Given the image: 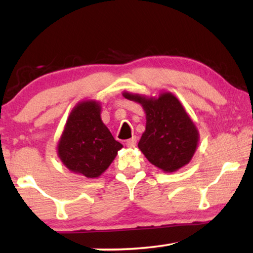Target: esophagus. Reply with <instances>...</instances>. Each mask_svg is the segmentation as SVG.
<instances>
[{"label": "esophagus", "instance_id": "esophagus-1", "mask_svg": "<svg viewBox=\"0 0 253 253\" xmlns=\"http://www.w3.org/2000/svg\"><path fill=\"white\" fill-rule=\"evenodd\" d=\"M136 144H137V138H136V137L130 138V139H127V140L126 141V147H129V148H133L134 146H136Z\"/></svg>", "mask_w": 253, "mask_h": 253}]
</instances>
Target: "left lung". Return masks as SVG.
<instances>
[{
  "label": "left lung",
  "mask_w": 253,
  "mask_h": 253,
  "mask_svg": "<svg viewBox=\"0 0 253 253\" xmlns=\"http://www.w3.org/2000/svg\"><path fill=\"white\" fill-rule=\"evenodd\" d=\"M122 95L144 109L146 126L138 148L152 165L164 172H175L192 160L198 147L199 131L171 92L148 96L124 91Z\"/></svg>",
  "instance_id": "left-lung-1"
}]
</instances>
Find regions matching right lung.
Masks as SVG:
<instances>
[{"label":"right lung","mask_w":253,"mask_h":253,"mask_svg":"<svg viewBox=\"0 0 253 253\" xmlns=\"http://www.w3.org/2000/svg\"><path fill=\"white\" fill-rule=\"evenodd\" d=\"M122 147L102 122L101 103L87 99L79 101L69 114L56 150L61 162L71 172L98 178Z\"/></svg>","instance_id":"obj_1"}]
</instances>
